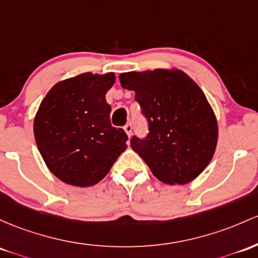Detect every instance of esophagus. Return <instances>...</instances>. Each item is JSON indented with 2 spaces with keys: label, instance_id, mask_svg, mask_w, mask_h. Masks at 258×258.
Listing matches in <instances>:
<instances>
[{
  "label": "esophagus",
  "instance_id": "esophagus-1",
  "mask_svg": "<svg viewBox=\"0 0 258 258\" xmlns=\"http://www.w3.org/2000/svg\"><path fill=\"white\" fill-rule=\"evenodd\" d=\"M123 130H124V132H126L127 134V136H131L132 135V123L131 122H127L126 124H124V127H123Z\"/></svg>",
  "mask_w": 258,
  "mask_h": 258
}]
</instances>
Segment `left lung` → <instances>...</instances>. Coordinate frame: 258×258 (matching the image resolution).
<instances>
[{
  "instance_id": "left-lung-1",
  "label": "left lung",
  "mask_w": 258,
  "mask_h": 258,
  "mask_svg": "<svg viewBox=\"0 0 258 258\" xmlns=\"http://www.w3.org/2000/svg\"><path fill=\"white\" fill-rule=\"evenodd\" d=\"M148 122V135L134 136L131 147L155 177L169 185L196 179L213 157L218 141L216 115L196 82L179 70L120 75Z\"/></svg>"
}]
</instances>
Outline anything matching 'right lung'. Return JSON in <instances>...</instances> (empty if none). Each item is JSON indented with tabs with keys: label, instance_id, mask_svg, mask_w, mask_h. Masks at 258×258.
<instances>
[{
	"label": "right lung",
	"instance_id": "right-lung-1",
	"mask_svg": "<svg viewBox=\"0 0 258 258\" xmlns=\"http://www.w3.org/2000/svg\"><path fill=\"white\" fill-rule=\"evenodd\" d=\"M114 83V73H82L55 84L39 106L36 146L50 171L69 185L98 183L127 148L128 137L111 126L105 99Z\"/></svg>",
	"mask_w": 258,
	"mask_h": 258
}]
</instances>
